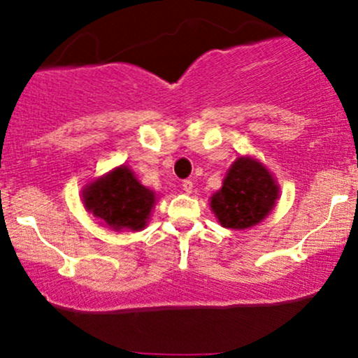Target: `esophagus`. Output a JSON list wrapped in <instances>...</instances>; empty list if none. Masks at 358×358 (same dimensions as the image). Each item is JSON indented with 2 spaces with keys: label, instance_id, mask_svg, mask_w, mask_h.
<instances>
[{
  "label": "esophagus",
  "instance_id": "obj_1",
  "mask_svg": "<svg viewBox=\"0 0 358 358\" xmlns=\"http://www.w3.org/2000/svg\"><path fill=\"white\" fill-rule=\"evenodd\" d=\"M182 187H183V190L187 192V193H192V190H193V182H192V180H183Z\"/></svg>",
  "mask_w": 358,
  "mask_h": 358
}]
</instances>
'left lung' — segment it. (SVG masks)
<instances>
[{"label": "left lung", "instance_id": "obj_1", "mask_svg": "<svg viewBox=\"0 0 358 358\" xmlns=\"http://www.w3.org/2000/svg\"><path fill=\"white\" fill-rule=\"evenodd\" d=\"M276 199L278 187L269 171L256 159L239 158L210 205L222 227L248 229L268 215Z\"/></svg>", "mask_w": 358, "mask_h": 358}]
</instances>
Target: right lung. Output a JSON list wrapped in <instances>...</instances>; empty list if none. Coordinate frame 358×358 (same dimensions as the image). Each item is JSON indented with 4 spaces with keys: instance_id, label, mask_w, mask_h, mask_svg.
Instances as JSON below:
<instances>
[{
    "instance_id": "1",
    "label": "right lung",
    "mask_w": 358,
    "mask_h": 358,
    "mask_svg": "<svg viewBox=\"0 0 358 358\" xmlns=\"http://www.w3.org/2000/svg\"><path fill=\"white\" fill-rule=\"evenodd\" d=\"M84 202L109 227L138 231L145 227L155 195L134 178L131 170L119 166L90 185L84 193Z\"/></svg>"
}]
</instances>
